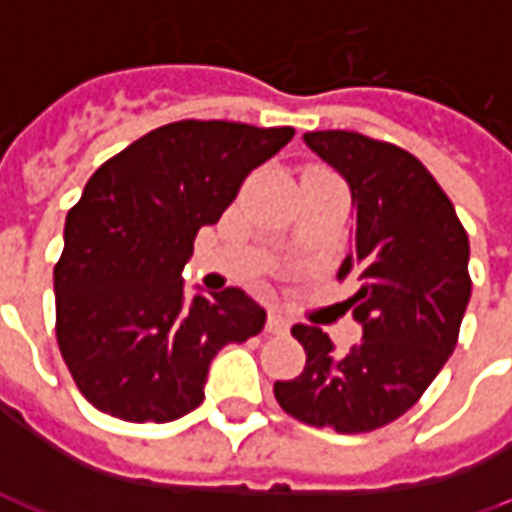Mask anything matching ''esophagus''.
Instances as JSON below:
<instances>
[{
    "label": "esophagus",
    "mask_w": 512,
    "mask_h": 512,
    "mask_svg": "<svg viewBox=\"0 0 512 512\" xmlns=\"http://www.w3.org/2000/svg\"><path fill=\"white\" fill-rule=\"evenodd\" d=\"M290 329V321L282 315V312H268L266 321V332L271 334H285Z\"/></svg>",
    "instance_id": "esophagus-1"
}]
</instances>
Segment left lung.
Segmentation results:
<instances>
[{"instance_id": "left-lung-1", "label": "left lung", "mask_w": 512, "mask_h": 512, "mask_svg": "<svg viewBox=\"0 0 512 512\" xmlns=\"http://www.w3.org/2000/svg\"><path fill=\"white\" fill-rule=\"evenodd\" d=\"M304 142L351 189L354 246L337 277L359 279L348 307L362 343L337 354L323 329L296 323L307 365L277 381L274 397L304 425L367 433L403 417L455 351L472 296L469 235L403 147L354 131H312Z\"/></svg>"}]
</instances>
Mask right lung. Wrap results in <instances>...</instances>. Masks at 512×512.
<instances>
[{"instance_id":"1","label":"right lung","mask_w":512,"mask_h":512,"mask_svg":"<svg viewBox=\"0 0 512 512\" xmlns=\"http://www.w3.org/2000/svg\"><path fill=\"white\" fill-rule=\"evenodd\" d=\"M293 128L180 120L150 131L87 180L54 266L57 343L73 381L104 414L172 422L205 400L213 356L263 332L241 288L186 299L180 271L205 224Z\"/></svg>"}]
</instances>
